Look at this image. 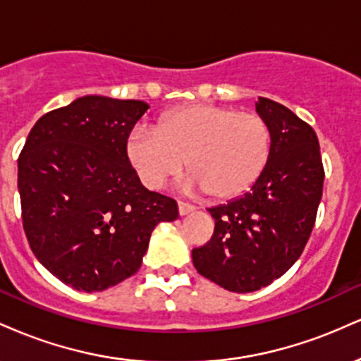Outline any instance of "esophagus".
Instances as JSON below:
<instances>
[{
  "label": "esophagus",
  "mask_w": 361,
  "mask_h": 361,
  "mask_svg": "<svg viewBox=\"0 0 361 361\" xmlns=\"http://www.w3.org/2000/svg\"><path fill=\"white\" fill-rule=\"evenodd\" d=\"M193 210H195V205L186 204V202H178V212H180V215H186L193 212Z\"/></svg>",
  "instance_id": "1"
}]
</instances>
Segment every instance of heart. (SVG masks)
Returning <instances> with one entry per match:
<instances>
[{
  "mask_svg": "<svg viewBox=\"0 0 361 361\" xmlns=\"http://www.w3.org/2000/svg\"><path fill=\"white\" fill-rule=\"evenodd\" d=\"M270 151L271 132L261 115L207 103L169 111L157 128L137 127L127 140L130 163L149 188H163L188 163L185 188L221 200L250 190Z\"/></svg>",
  "mask_w": 361,
  "mask_h": 361,
  "instance_id": "heart-1",
  "label": "heart"
}]
</instances>
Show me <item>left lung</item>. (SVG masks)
Here are the masks:
<instances>
[{
    "label": "left lung",
    "instance_id": "8db88e82",
    "mask_svg": "<svg viewBox=\"0 0 361 361\" xmlns=\"http://www.w3.org/2000/svg\"><path fill=\"white\" fill-rule=\"evenodd\" d=\"M271 132L267 168L243 197L209 212L210 241L192 251L197 271L229 292H255L299 259L316 224L324 168L314 128L280 103L259 98Z\"/></svg>",
    "mask_w": 361,
    "mask_h": 361
}]
</instances>
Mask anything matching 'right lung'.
Instances as JSON below:
<instances>
[{
    "mask_svg": "<svg viewBox=\"0 0 361 361\" xmlns=\"http://www.w3.org/2000/svg\"><path fill=\"white\" fill-rule=\"evenodd\" d=\"M140 100L82 97L37 120L18 157L25 235L62 283L102 292L134 275L173 198L149 192L127 154Z\"/></svg>",
    "mask_w": 361,
    "mask_h": 361,
    "instance_id": "right-lung-1",
    "label": "right lung"
}]
</instances>
